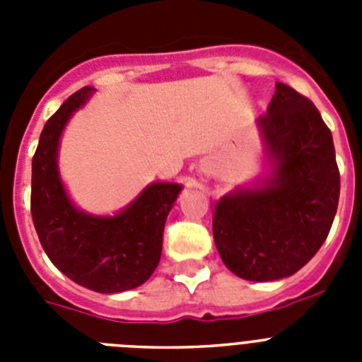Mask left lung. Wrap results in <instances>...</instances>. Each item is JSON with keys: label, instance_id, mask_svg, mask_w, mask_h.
Wrapping results in <instances>:
<instances>
[{"label": "left lung", "instance_id": "left-lung-1", "mask_svg": "<svg viewBox=\"0 0 362 362\" xmlns=\"http://www.w3.org/2000/svg\"><path fill=\"white\" fill-rule=\"evenodd\" d=\"M267 174L212 203L216 248L232 274L267 283L293 276L328 238L341 179L332 132L310 99L276 83L255 121Z\"/></svg>", "mask_w": 362, "mask_h": 362}]
</instances>
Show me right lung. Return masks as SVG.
<instances>
[{"instance_id": "add662e5", "label": "right lung", "mask_w": 362, "mask_h": 362, "mask_svg": "<svg viewBox=\"0 0 362 362\" xmlns=\"http://www.w3.org/2000/svg\"><path fill=\"white\" fill-rule=\"evenodd\" d=\"M94 92L85 86L70 95L45 124L32 159L30 212L57 270L88 290L117 293L141 286L158 268L165 221L183 185L153 181L112 216L85 212L74 203L59 172V145L69 121Z\"/></svg>"}]
</instances>
